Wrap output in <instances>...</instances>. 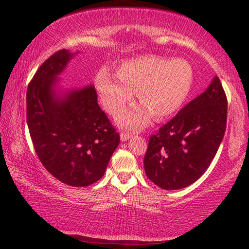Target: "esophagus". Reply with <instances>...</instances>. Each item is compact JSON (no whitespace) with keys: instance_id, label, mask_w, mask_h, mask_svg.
Here are the masks:
<instances>
[{"instance_id":"34e87169","label":"esophagus","mask_w":249,"mask_h":249,"mask_svg":"<svg viewBox=\"0 0 249 249\" xmlns=\"http://www.w3.org/2000/svg\"><path fill=\"white\" fill-rule=\"evenodd\" d=\"M134 135V132H129V131H122L121 134H120V137H121V141L122 142H124V141H127L128 138H130L131 136Z\"/></svg>"}]
</instances>
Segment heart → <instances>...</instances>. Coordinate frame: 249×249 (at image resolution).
<instances>
[{
    "mask_svg": "<svg viewBox=\"0 0 249 249\" xmlns=\"http://www.w3.org/2000/svg\"><path fill=\"white\" fill-rule=\"evenodd\" d=\"M194 83L190 64L183 59L160 55H142L127 60L119 66L117 76L102 70L96 76V87L107 112L117 114L137 91L142 107L119 115L122 125L141 127L148 115L161 120L180 108L188 97Z\"/></svg>",
    "mask_w": 249,
    "mask_h": 249,
    "instance_id": "b5f03b06",
    "label": "heart"
}]
</instances>
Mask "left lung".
<instances>
[{"label":"left lung","instance_id":"1","mask_svg":"<svg viewBox=\"0 0 249 249\" xmlns=\"http://www.w3.org/2000/svg\"><path fill=\"white\" fill-rule=\"evenodd\" d=\"M228 101L219 77L149 136L144 158L146 176L165 190L181 189L203 176L215 156L227 128Z\"/></svg>","mask_w":249,"mask_h":249}]
</instances>
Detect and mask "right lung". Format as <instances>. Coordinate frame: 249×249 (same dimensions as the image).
I'll return each mask as SVG.
<instances>
[{
    "instance_id": "right-lung-1",
    "label": "right lung",
    "mask_w": 249,
    "mask_h": 249,
    "mask_svg": "<svg viewBox=\"0 0 249 249\" xmlns=\"http://www.w3.org/2000/svg\"><path fill=\"white\" fill-rule=\"evenodd\" d=\"M73 54L60 50L27 88V124L39 161L61 182L86 187L103 177L120 136L97 103L94 86L56 97L55 78Z\"/></svg>"
}]
</instances>
